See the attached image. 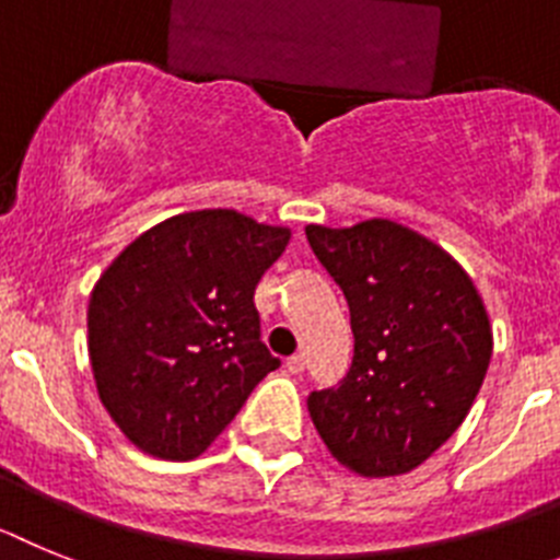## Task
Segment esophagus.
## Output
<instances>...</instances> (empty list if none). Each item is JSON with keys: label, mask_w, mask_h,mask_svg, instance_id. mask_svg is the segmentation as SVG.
<instances>
[{"label": "esophagus", "mask_w": 560, "mask_h": 560, "mask_svg": "<svg viewBox=\"0 0 560 560\" xmlns=\"http://www.w3.org/2000/svg\"><path fill=\"white\" fill-rule=\"evenodd\" d=\"M304 366H307V358H304V352H295L293 358H287V372L290 374H301L304 372Z\"/></svg>", "instance_id": "1"}]
</instances>
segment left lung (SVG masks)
I'll return each mask as SVG.
<instances>
[{
    "instance_id": "obj_1",
    "label": "left lung",
    "mask_w": 560,
    "mask_h": 560,
    "mask_svg": "<svg viewBox=\"0 0 560 560\" xmlns=\"http://www.w3.org/2000/svg\"><path fill=\"white\" fill-rule=\"evenodd\" d=\"M347 295L354 358L347 377L307 400L329 454L358 476L415 470L468 417L490 354L488 310L465 267L392 220L307 225Z\"/></svg>"
}]
</instances>
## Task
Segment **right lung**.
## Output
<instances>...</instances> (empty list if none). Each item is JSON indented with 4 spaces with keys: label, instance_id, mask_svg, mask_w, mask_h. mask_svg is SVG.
I'll use <instances>...</instances> for the list:
<instances>
[{
    "label": "right lung",
    "instance_id": "add662e5",
    "mask_svg": "<svg viewBox=\"0 0 560 560\" xmlns=\"http://www.w3.org/2000/svg\"><path fill=\"white\" fill-rule=\"evenodd\" d=\"M287 242L290 228L206 208L149 228L101 273L86 310L90 363L135 448L197 459L279 369L253 293Z\"/></svg>",
    "mask_w": 560,
    "mask_h": 560
}]
</instances>
